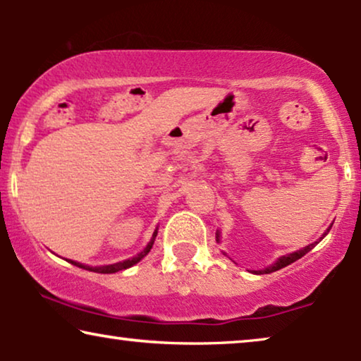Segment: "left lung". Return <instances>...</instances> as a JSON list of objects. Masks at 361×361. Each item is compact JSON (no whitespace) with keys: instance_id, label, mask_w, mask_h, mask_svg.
<instances>
[{"instance_id":"8db88e82","label":"left lung","mask_w":361,"mask_h":361,"mask_svg":"<svg viewBox=\"0 0 361 361\" xmlns=\"http://www.w3.org/2000/svg\"><path fill=\"white\" fill-rule=\"evenodd\" d=\"M330 228H332V226H330ZM330 228H329V230H330ZM329 230H327V231H329ZM327 231H325L324 236L327 235ZM324 236H322V238H324ZM322 238H320V240H322ZM320 240H319V241H320ZM216 241H219V233H216ZM319 241H315V243H310L309 246H305V248L295 251V253L281 256V258H279L278 261H276V263H274L273 266H268V268H264V269H261V271H255V274H269V273H274V271H278V269H281V268H284V266L294 263V261H298L299 258H302V256H304L305 253H309V251L312 250L314 246L319 243Z\"/></svg>"}]
</instances>
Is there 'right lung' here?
I'll return each mask as SVG.
<instances>
[{
  "label": "right lung",
  "instance_id": "right-lung-1",
  "mask_svg": "<svg viewBox=\"0 0 361 361\" xmlns=\"http://www.w3.org/2000/svg\"><path fill=\"white\" fill-rule=\"evenodd\" d=\"M156 235H157V230L154 231V233H152V238H151V241H149V243H147V246H146L145 250L141 251V253H137V255L135 256V258H131V259H125V261H121V263L108 264V266H100V268H90V266L80 264V263H77V261H72V259H68V263H72L73 266H78V268H83V269H88V271H95V273H102V274L118 273V271H121V269L131 268L133 264H136L137 261H141L142 258H145V256L151 251L152 245H154V238H156Z\"/></svg>",
  "mask_w": 361,
  "mask_h": 361
}]
</instances>
